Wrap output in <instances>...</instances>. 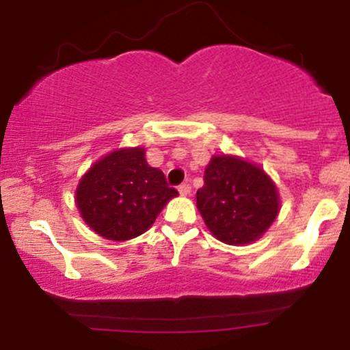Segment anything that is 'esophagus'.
I'll return each mask as SVG.
<instances>
[{"mask_svg":"<svg viewBox=\"0 0 350 350\" xmlns=\"http://www.w3.org/2000/svg\"><path fill=\"white\" fill-rule=\"evenodd\" d=\"M178 191H179L180 196H189V194H191V186L184 183V184H180V186L178 187Z\"/></svg>","mask_w":350,"mask_h":350,"instance_id":"esophagus-1","label":"esophagus"}]
</instances>
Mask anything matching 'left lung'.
Segmentation results:
<instances>
[{"instance_id": "8db88e82", "label": "left lung", "mask_w": 350, "mask_h": 350, "mask_svg": "<svg viewBox=\"0 0 350 350\" xmlns=\"http://www.w3.org/2000/svg\"><path fill=\"white\" fill-rule=\"evenodd\" d=\"M196 198L208 230L228 245L255 242L280 211L278 189L270 176L237 156L211 159Z\"/></svg>"}]
</instances>
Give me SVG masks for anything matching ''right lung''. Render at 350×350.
I'll use <instances>...</instances> for the list:
<instances>
[{
    "label": "right lung",
    "instance_id": "right-lung-1",
    "mask_svg": "<svg viewBox=\"0 0 350 350\" xmlns=\"http://www.w3.org/2000/svg\"><path fill=\"white\" fill-rule=\"evenodd\" d=\"M178 191L151 167L143 148H123L102 158L80 179L75 202L87 226L108 240L135 239L154 224Z\"/></svg>",
    "mask_w": 350,
    "mask_h": 350
}]
</instances>
